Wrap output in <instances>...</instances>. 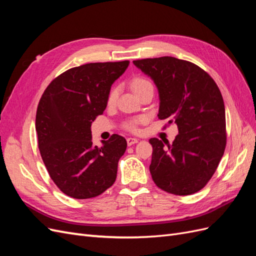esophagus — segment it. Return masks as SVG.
<instances>
[{"mask_svg": "<svg viewBox=\"0 0 256 256\" xmlns=\"http://www.w3.org/2000/svg\"><path fill=\"white\" fill-rule=\"evenodd\" d=\"M138 138H127V144H128V146H131V145H134V144H136V143H138Z\"/></svg>", "mask_w": 256, "mask_h": 256, "instance_id": "obj_1", "label": "esophagus"}]
</instances>
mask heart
<instances>
[{"label": "heart", "mask_w": 256, "mask_h": 256, "mask_svg": "<svg viewBox=\"0 0 256 256\" xmlns=\"http://www.w3.org/2000/svg\"><path fill=\"white\" fill-rule=\"evenodd\" d=\"M150 85H152V83L147 79H145V78H143V76H134V78L131 80V88H132V90H134L136 94H138V92L142 90L143 88L150 86ZM118 90L116 88H113L110 90L109 95H108V104H112L115 102L116 98H118ZM141 122H142L141 118H136V120H128V122L124 124V128H125L128 131H131V132H134V131L138 130V125Z\"/></svg>", "instance_id": "1"}]
</instances>
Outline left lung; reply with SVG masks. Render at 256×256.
Instances as JSON below:
<instances>
[{"mask_svg":"<svg viewBox=\"0 0 256 256\" xmlns=\"http://www.w3.org/2000/svg\"><path fill=\"white\" fill-rule=\"evenodd\" d=\"M159 92L160 120L178 127L172 145L157 138L150 171L154 182L176 196L193 194L212 177L226 145V108L221 92L202 68L172 56L134 60Z\"/></svg>","mask_w":256,"mask_h":256,"instance_id":"8db88e82","label":"left lung"}]
</instances>
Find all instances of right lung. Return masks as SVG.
Segmentation results:
<instances>
[{
	"mask_svg": "<svg viewBox=\"0 0 256 256\" xmlns=\"http://www.w3.org/2000/svg\"><path fill=\"white\" fill-rule=\"evenodd\" d=\"M129 60L90 63L68 69L44 90L36 112L38 148L51 180L66 196H98L116 180L125 138L113 134L92 146V122L102 114L112 84Z\"/></svg>",
	"mask_w": 256,
	"mask_h": 256,
	"instance_id": "add662e5",
	"label": "right lung"
}]
</instances>
